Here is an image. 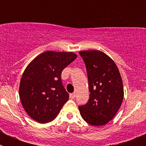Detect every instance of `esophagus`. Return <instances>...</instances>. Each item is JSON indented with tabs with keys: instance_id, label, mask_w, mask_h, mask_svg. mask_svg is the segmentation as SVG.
I'll return each instance as SVG.
<instances>
[{
	"instance_id": "1",
	"label": "esophagus",
	"mask_w": 146,
	"mask_h": 146,
	"mask_svg": "<svg viewBox=\"0 0 146 146\" xmlns=\"http://www.w3.org/2000/svg\"><path fill=\"white\" fill-rule=\"evenodd\" d=\"M69 98H70L71 99H74V98H75V94H74V93H72V94H69Z\"/></svg>"
}]
</instances>
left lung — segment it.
<instances>
[{
  "label": "left lung",
  "instance_id": "left-lung-1",
  "mask_svg": "<svg viewBox=\"0 0 146 146\" xmlns=\"http://www.w3.org/2000/svg\"><path fill=\"white\" fill-rule=\"evenodd\" d=\"M86 64L90 97L79 106L81 116L92 126H103L115 115L123 99L121 74L115 62L99 50L79 52Z\"/></svg>",
  "mask_w": 146,
  "mask_h": 146
}]
</instances>
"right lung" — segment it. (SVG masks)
<instances>
[{
  "label": "right lung",
  "mask_w": 146,
  "mask_h": 146,
  "mask_svg": "<svg viewBox=\"0 0 146 146\" xmlns=\"http://www.w3.org/2000/svg\"><path fill=\"white\" fill-rule=\"evenodd\" d=\"M74 52L46 51L32 60L23 72L20 100L32 119L38 123L53 121L69 99L61 81V72L74 61Z\"/></svg>",
  "instance_id": "1"
}]
</instances>
